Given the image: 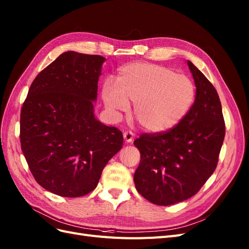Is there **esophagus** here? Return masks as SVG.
<instances>
[{"instance_id": "34e87169", "label": "esophagus", "mask_w": 249, "mask_h": 249, "mask_svg": "<svg viewBox=\"0 0 249 249\" xmlns=\"http://www.w3.org/2000/svg\"><path fill=\"white\" fill-rule=\"evenodd\" d=\"M124 141L127 142V143L132 142L133 139H134V133L131 132V131L124 132Z\"/></svg>"}]
</instances>
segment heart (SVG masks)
I'll return each mask as SVG.
<instances>
[{"mask_svg":"<svg viewBox=\"0 0 249 249\" xmlns=\"http://www.w3.org/2000/svg\"><path fill=\"white\" fill-rule=\"evenodd\" d=\"M195 85L188 77L167 67L135 63L119 71L117 87L107 81L103 88L106 107L113 113L128 109L149 132H164L176 125L188 112L195 100Z\"/></svg>","mask_w":249,"mask_h":249,"instance_id":"1","label":"heart"}]
</instances>
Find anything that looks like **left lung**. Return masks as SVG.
I'll return each instance as SVG.
<instances>
[{
  "label": "left lung",
  "instance_id": "8db88e82",
  "mask_svg": "<svg viewBox=\"0 0 249 249\" xmlns=\"http://www.w3.org/2000/svg\"><path fill=\"white\" fill-rule=\"evenodd\" d=\"M196 100L176 125L141 134L134 145L141 154L134 174L136 190L149 202L169 206L198 193L216 169L226 124L216 89L187 61Z\"/></svg>",
  "mask_w": 249,
  "mask_h": 249
}]
</instances>
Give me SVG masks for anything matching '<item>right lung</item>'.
<instances>
[{
	"label": "right lung",
	"instance_id": "right-lung-1",
	"mask_svg": "<svg viewBox=\"0 0 249 249\" xmlns=\"http://www.w3.org/2000/svg\"><path fill=\"white\" fill-rule=\"evenodd\" d=\"M105 57L67 51L34 79L20 112V144L36 181L77 198L95 190L124 137L93 114Z\"/></svg>",
	"mask_w": 249,
	"mask_h": 249
}]
</instances>
